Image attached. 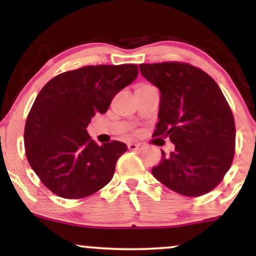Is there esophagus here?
Returning <instances> with one entry per match:
<instances>
[{
    "label": "esophagus",
    "instance_id": "34e87169",
    "mask_svg": "<svg viewBox=\"0 0 256 256\" xmlns=\"http://www.w3.org/2000/svg\"><path fill=\"white\" fill-rule=\"evenodd\" d=\"M128 148L130 149V150H142V149H144V146L140 144V143H128Z\"/></svg>",
    "mask_w": 256,
    "mask_h": 256
}]
</instances>
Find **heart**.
Wrapping results in <instances>:
<instances>
[{"mask_svg":"<svg viewBox=\"0 0 256 256\" xmlns=\"http://www.w3.org/2000/svg\"><path fill=\"white\" fill-rule=\"evenodd\" d=\"M140 86H146V84H143V85H140Z\"/></svg>","mask_w":256,"mask_h":256,"instance_id":"obj_1","label":"heart"}]
</instances>
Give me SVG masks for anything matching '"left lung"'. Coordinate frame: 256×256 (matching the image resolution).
<instances>
[{
	"label": "left lung",
	"instance_id": "left-lung-1",
	"mask_svg": "<svg viewBox=\"0 0 256 256\" xmlns=\"http://www.w3.org/2000/svg\"><path fill=\"white\" fill-rule=\"evenodd\" d=\"M160 90L152 136L168 137L174 150H161L152 176L168 189L196 198L212 192L231 167L236 128L230 106L214 79L184 62L140 64Z\"/></svg>",
	"mask_w": 256,
	"mask_h": 256
}]
</instances>
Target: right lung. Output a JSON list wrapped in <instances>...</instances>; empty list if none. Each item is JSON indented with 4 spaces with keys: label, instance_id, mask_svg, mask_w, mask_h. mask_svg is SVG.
<instances>
[{
    "label": "right lung",
    "instance_id": "1",
    "mask_svg": "<svg viewBox=\"0 0 256 256\" xmlns=\"http://www.w3.org/2000/svg\"><path fill=\"white\" fill-rule=\"evenodd\" d=\"M137 64H98L64 72L40 91L25 124L28 164L40 182L64 198L92 195L113 178L125 143L96 144L86 128L138 76Z\"/></svg>",
    "mask_w": 256,
    "mask_h": 256
}]
</instances>
